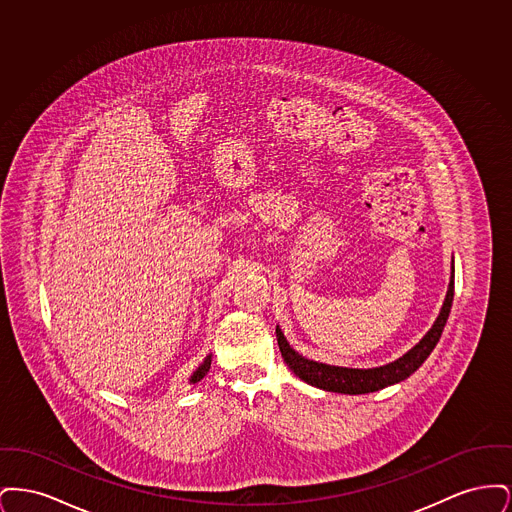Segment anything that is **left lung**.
<instances>
[{
  "mask_svg": "<svg viewBox=\"0 0 512 512\" xmlns=\"http://www.w3.org/2000/svg\"><path fill=\"white\" fill-rule=\"evenodd\" d=\"M453 293H455V267L451 265L449 288H447V295H445V301L441 305L436 322L424 334L422 340L411 347L403 357L391 361L388 365L372 366V368H347V366L318 363V361L299 355L286 340L280 326H276L278 347H280V353H282L286 365L292 368L293 374L299 376L309 386H315L324 391H334V393H345V395H361V393L384 390L388 386L407 380L413 372L418 370V366H422V363L430 357V353L438 345L445 322L451 313Z\"/></svg>",
  "mask_w": 512,
  "mask_h": 512,
  "instance_id": "obj_1",
  "label": "left lung"
}]
</instances>
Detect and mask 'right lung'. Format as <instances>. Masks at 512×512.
Segmentation results:
<instances>
[{"label":"right lung","instance_id":"1","mask_svg":"<svg viewBox=\"0 0 512 512\" xmlns=\"http://www.w3.org/2000/svg\"><path fill=\"white\" fill-rule=\"evenodd\" d=\"M211 361H213V355L209 353V355L203 359V363L195 368L194 374L190 376V384H197V382H201V380L207 376V372H209V368H211Z\"/></svg>","mask_w":512,"mask_h":512}]
</instances>
